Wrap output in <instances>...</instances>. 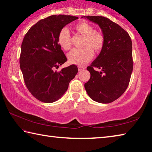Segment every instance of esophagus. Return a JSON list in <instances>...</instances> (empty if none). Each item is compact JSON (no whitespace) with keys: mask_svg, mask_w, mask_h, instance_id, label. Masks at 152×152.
<instances>
[{"mask_svg":"<svg viewBox=\"0 0 152 152\" xmlns=\"http://www.w3.org/2000/svg\"><path fill=\"white\" fill-rule=\"evenodd\" d=\"M84 67H81V66H78V71H82V70H84Z\"/></svg>","mask_w":152,"mask_h":152,"instance_id":"esophagus-1","label":"esophagus"}]
</instances>
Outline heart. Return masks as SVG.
Segmentation results:
<instances>
[{
  "label": "heart",
  "mask_w": 152,
  "mask_h": 152,
  "mask_svg": "<svg viewBox=\"0 0 152 152\" xmlns=\"http://www.w3.org/2000/svg\"><path fill=\"white\" fill-rule=\"evenodd\" d=\"M76 34L83 37L82 49L74 50L68 53V59L70 64L84 65L91 60L93 53L99 55L101 53L104 46L105 37L101 31L94 30L92 24L82 20L74 26ZM58 43L61 49L65 51L72 48V39L69 31L64 28L58 34Z\"/></svg>",
  "instance_id": "b5f03b06"
}]
</instances>
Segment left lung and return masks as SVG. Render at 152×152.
I'll list each match as a JSON object with an SVG mask.
<instances>
[{
	"label": "left lung",
	"mask_w": 152,
	"mask_h": 152,
	"mask_svg": "<svg viewBox=\"0 0 152 152\" xmlns=\"http://www.w3.org/2000/svg\"><path fill=\"white\" fill-rule=\"evenodd\" d=\"M84 17L99 25L105 37L103 50L87 67L91 78L84 88L93 101L110 103L119 99L129 84L133 68L132 39L125 30L107 17Z\"/></svg>",
	"instance_id": "left-lung-1"
}]
</instances>
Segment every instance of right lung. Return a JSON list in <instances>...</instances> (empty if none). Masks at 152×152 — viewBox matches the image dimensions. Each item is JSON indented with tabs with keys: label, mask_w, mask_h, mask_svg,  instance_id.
<instances>
[{
	"label": "right lung",
	"mask_w": 152,
	"mask_h": 152,
	"mask_svg": "<svg viewBox=\"0 0 152 152\" xmlns=\"http://www.w3.org/2000/svg\"><path fill=\"white\" fill-rule=\"evenodd\" d=\"M77 19L72 15H51L33 25L23 40L19 63L25 84L31 94L43 102L60 99L78 73L74 64L56 70L67 61L58 43L59 33Z\"/></svg>",
	"instance_id": "obj_1"
}]
</instances>
